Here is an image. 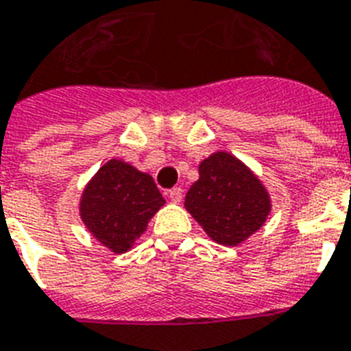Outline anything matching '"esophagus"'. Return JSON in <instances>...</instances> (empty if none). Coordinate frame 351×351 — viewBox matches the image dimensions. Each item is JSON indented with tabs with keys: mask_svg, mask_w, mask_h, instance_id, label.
Returning <instances> with one entry per match:
<instances>
[{
	"mask_svg": "<svg viewBox=\"0 0 351 351\" xmlns=\"http://www.w3.org/2000/svg\"><path fill=\"white\" fill-rule=\"evenodd\" d=\"M182 193H184V191H182V187H173V189L167 193V196H169V200L173 202V204H180Z\"/></svg>",
	"mask_w": 351,
	"mask_h": 351,
	"instance_id": "34e87169",
	"label": "esophagus"
}]
</instances>
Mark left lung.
I'll return each mask as SVG.
<instances>
[{"label":"left lung","instance_id":"8db88e82","mask_svg":"<svg viewBox=\"0 0 351 351\" xmlns=\"http://www.w3.org/2000/svg\"><path fill=\"white\" fill-rule=\"evenodd\" d=\"M198 175L184 205L210 240L236 247L263 227L272 200L247 164L227 151H216L200 162Z\"/></svg>","mask_w":351,"mask_h":351}]
</instances>
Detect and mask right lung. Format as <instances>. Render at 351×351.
Masks as SVG:
<instances>
[{
	"instance_id": "add662e5",
	"label": "right lung",
	"mask_w": 351,
	"mask_h": 351,
	"mask_svg": "<svg viewBox=\"0 0 351 351\" xmlns=\"http://www.w3.org/2000/svg\"><path fill=\"white\" fill-rule=\"evenodd\" d=\"M164 204L153 176L121 158H110L84 185L79 216L99 243L124 254Z\"/></svg>"
}]
</instances>
